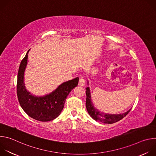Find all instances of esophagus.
Returning <instances> with one entry per match:
<instances>
[{
	"label": "esophagus",
	"instance_id": "obj_1",
	"mask_svg": "<svg viewBox=\"0 0 156 156\" xmlns=\"http://www.w3.org/2000/svg\"><path fill=\"white\" fill-rule=\"evenodd\" d=\"M84 83H85V81H84V79L83 78V77H81L79 79V85L80 86H84Z\"/></svg>",
	"mask_w": 156,
	"mask_h": 156
}]
</instances>
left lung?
<instances>
[{"instance_id":"1","label":"left lung","mask_w":156,"mask_h":156,"mask_svg":"<svg viewBox=\"0 0 156 156\" xmlns=\"http://www.w3.org/2000/svg\"><path fill=\"white\" fill-rule=\"evenodd\" d=\"M86 107L87 110L88 114L96 121H98L99 122H102L104 123L112 124L115 122H119L122 120L123 117H125L129 112L131 109H129L126 112L122 114H108L102 113L98 109L95 108L93 106V102L91 99V94L90 90L88 87H86Z\"/></svg>"}]
</instances>
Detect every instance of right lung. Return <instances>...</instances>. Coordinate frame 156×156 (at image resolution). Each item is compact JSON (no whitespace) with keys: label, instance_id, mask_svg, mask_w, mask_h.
I'll return each instance as SVG.
<instances>
[{"label":"right lung","instance_id":"obj_1","mask_svg":"<svg viewBox=\"0 0 156 156\" xmlns=\"http://www.w3.org/2000/svg\"><path fill=\"white\" fill-rule=\"evenodd\" d=\"M29 51L19 66L16 85L18 99L21 108L30 117L40 122L51 121L60 114L66 97L78 86L79 78L63 83L55 91L45 96L36 97L31 95L27 91L23 83Z\"/></svg>","mask_w":156,"mask_h":156}]
</instances>
